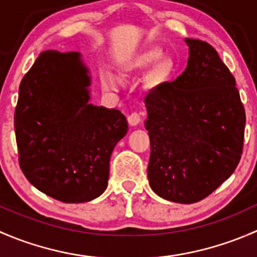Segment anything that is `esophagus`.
Listing matches in <instances>:
<instances>
[{"mask_svg": "<svg viewBox=\"0 0 257 257\" xmlns=\"http://www.w3.org/2000/svg\"><path fill=\"white\" fill-rule=\"evenodd\" d=\"M139 121H141V114H139V113L134 112V113H132L131 115L128 116V123L131 124L132 126L138 125Z\"/></svg>", "mask_w": 257, "mask_h": 257, "instance_id": "obj_1", "label": "esophagus"}]
</instances>
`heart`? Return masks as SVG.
<instances>
[{
  "label": "heart",
  "instance_id": "heart-1",
  "mask_svg": "<svg viewBox=\"0 0 257 257\" xmlns=\"http://www.w3.org/2000/svg\"><path fill=\"white\" fill-rule=\"evenodd\" d=\"M160 57H162V51L158 48H149L147 51L142 52L141 54L133 57L131 61L124 64L123 76L126 77L131 73H134V72H141L149 68L150 66H153L155 62L160 59ZM170 72H172V63L168 59H161L153 68L152 74H150V83L157 85L159 83L164 82L169 77ZM102 85L104 89L115 90L118 88V80L112 74L105 73L102 76Z\"/></svg>",
  "mask_w": 257,
  "mask_h": 257
}]
</instances>
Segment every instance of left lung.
<instances>
[{"instance_id":"1","label":"left lung","mask_w":257,"mask_h":257,"mask_svg":"<svg viewBox=\"0 0 257 257\" xmlns=\"http://www.w3.org/2000/svg\"><path fill=\"white\" fill-rule=\"evenodd\" d=\"M188 66L145 97L149 185L165 200H203L235 172L245 109L235 78L209 43L185 38Z\"/></svg>"}]
</instances>
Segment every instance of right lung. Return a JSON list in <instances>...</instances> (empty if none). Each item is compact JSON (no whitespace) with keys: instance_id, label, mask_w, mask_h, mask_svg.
<instances>
[{"instance_id":"obj_1","label":"right lung","mask_w":257,"mask_h":257,"mask_svg":"<svg viewBox=\"0 0 257 257\" xmlns=\"http://www.w3.org/2000/svg\"><path fill=\"white\" fill-rule=\"evenodd\" d=\"M90 83L79 52L45 51L20 84V167L35 188L63 203H85L104 193L110 155L128 132L118 109L90 104Z\"/></svg>"}]
</instances>
